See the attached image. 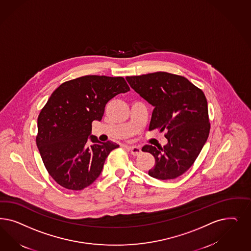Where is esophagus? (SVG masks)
<instances>
[{
    "label": "esophagus",
    "instance_id": "obj_1",
    "mask_svg": "<svg viewBox=\"0 0 251 251\" xmlns=\"http://www.w3.org/2000/svg\"><path fill=\"white\" fill-rule=\"evenodd\" d=\"M126 150L127 151H129L130 152L132 155H135V156H137V155H139V154L141 153V150L137 147V146H127L126 147Z\"/></svg>",
    "mask_w": 251,
    "mask_h": 251
}]
</instances>
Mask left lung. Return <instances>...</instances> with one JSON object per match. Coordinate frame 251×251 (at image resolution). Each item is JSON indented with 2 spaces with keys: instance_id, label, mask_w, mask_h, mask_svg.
Returning a JSON list of instances; mask_svg holds the SVG:
<instances>
[{
  "instance_id": "obj_1",
  "label": "left lung",
  "mask_w": 251,
  "mask_h": 251,
  "mask_svg": "<svg viewBox=\"0 0 251 251\" xmlns=\"http://www.w3.org/2000/svg\"><path fill=\"white\" fill-rule=\"evenodd\" d=\"M130 87L153 106L149 130H166L165 146L145 145L142 151L152 154L151 176L175 179L194 163L210 134L208 103L202 90L186 77L156 72L126 76Z\"/></svg>"
}]
</instances>
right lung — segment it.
<instances>
[{"mask_svg": "<svg viewBox=\"0 0 251 251\" xmlns=\"http://www.w3.org/2000/svg\"><path fill=\"white\" fill-rule=\"evenodd\" d=\"M129 90L122 76L85 75L66 81L52 92L39 114L36 142L57 184L82 190L99 177L106 158L119 145L91 136V124L101 120L110 100Z\"/></svg>", "mask_w": 251, "mask_h": 251, "instance_id": "obj_1", "label": "right lung"}]
</instances>
